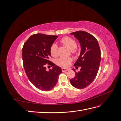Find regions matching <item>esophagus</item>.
I'll return each mask as SVG.
<instances>
[{"label": "esophagus", "mask_w": 121, "mask_h": 121, "mask_svg": "<svg viewBox=\"0 0 121 121\" xmlns=\"http://www.w3.org/2000/svg\"><path fill=\"white\" fill-rule=\"evenodd\" d=\"M61 69H62V71H63V72H66V71H68L69 70V69H65V68H62Z\"/></svg>", "instance_id": "34e87169"}]
</instances>
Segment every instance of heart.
<instances>
[{"instance_id": "1", "label": "heart", "mask_w": 121, "mask_h": 121, "mask_svg": "<svg viewBox=\"0 0 121 121\" xmlns=\"http://www.w3.org/2000/svg\"><path fill=\"white\" fill-rule=\"evenodd\" d=\"M60 42L67 46L68 48L72 50L73 54L76 53V50L75 49L77 47V42L75 40L69 37H65L62 38ZM58 47L56 44L53 43L50 47V53L53 57H56L57 55ZM72 61V59L70 57H60L56 60V63L59 66L63 68H66L69 66Z\"/></svg>"}]
</instances>
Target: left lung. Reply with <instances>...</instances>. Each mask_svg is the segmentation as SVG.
<instances>
[{"label": "left lung", "instance_id": "1", "mask_svg": "<svg viewBox=\"0 0 121 121\" xmlns=\"http://www.w3.org/2000/svg\"><path fill=\"white\" fill-rule=\"evenodd\" d=\"M78 40L81 50L77 60L74 64L81 67L80 71L75 72V76L70 80L72 85L77 89L88 86L95 78L100 63V49L97 39L85 31H79L71 33Z\"/></svg>", "mask_w": 121, "mask_h": 121}]
</instances>
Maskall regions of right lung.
Returning a JSON list of instances; mask_svg holds the SVG:
<instances>
[{
	"mask_svg": "<svg viewBox=\"0 0 121 121\" xmlns=\"http://www.w3.org/2000/svg\"><path fill=\"white\" fill-rule=\"evenodd\" d=\"M57 36L43 34L31 35L22 49L23 65L29 80L38 89L49 91L56 85L61 69L49 60L50 47ZM52 66L46 70V66Z\"/></svg>",
	"mask_w": 121,
	"mask_h": 121,
	"instance_id": "1",
	"label": "right lung"
}]
</instances>
